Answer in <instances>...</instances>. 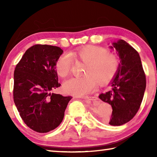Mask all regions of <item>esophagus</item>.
I'll list each match as a JSON object with an SVG mask.
<instances>
[{
  "instance_id": "obj_1",
  "label": "esophagus",
  "mask_w": 157,
  "mask_h": 157,
  "mask_svg": "<svg viewBox=\"0 0 157 157\" xmlns=\"http://www.w3.org/2000/svg\"><path fill=\"white\" fill-rule=\"evenodd\" d=\"M95 97H85L84 99L86 100H94L95 99Z\"/></svg>"
}]
</instances>
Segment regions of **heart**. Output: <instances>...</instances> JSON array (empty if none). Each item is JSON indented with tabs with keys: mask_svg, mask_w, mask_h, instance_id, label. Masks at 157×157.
<instances>
[{
	"mask_svg": "<svg viewBox=\"0 0 157 157\" xmlns=\"http://www.w3.org/2000/svg\"><path fill=\"white\" fill-rule=\"evenodd\" d=\"M73 56L86 64L82 78H72L64 83L65 91L69 94L82 96L94 91L97 82L101 85L109 83L118 69L119 60L116 55L109 52L105 48L86 46L73 52ZM73 64L68 54L61 55L56 62L58 75L65 78L71 72Z\"/></svg>",
	"mask_w": 157,
	"mask_h": 157,
	"instance_id": "1",
	"label": "heart"
}]
</instances>
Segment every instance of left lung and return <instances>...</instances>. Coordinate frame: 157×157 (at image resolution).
<instances>
[{
  "label": "left lung",
  "instance_id": "left-lung-1",
  "mask_svg": "<svg viewBox=\"0 0 157 157\" xmlns=\"http://www.w3.org/2000/svg\"><path fill=\"white\" fill-rule=\"evenodd\" d=\"M121 59L111 89L99 98L112 107L111 125L119 126L131 121L141 105L146 87L145 74L139 52L125 41L113 43Z\"/></svg>",
  "mask_w": 157,
  "mask_h": 157
}]
</instances>
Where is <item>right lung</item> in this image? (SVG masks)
I'll return each instance as SVG.
<instances>
[{
    "label": "right lung",
    "mask_w": 157,
    "mask_h": 157,
    "mask_svg": "<svg viewBox=\"0 0 157 157\" xmlns=\"http://www.w3.org/2000/svg\"><path fill=\"white\" fill-rule=\"evenodd\" d=\"M63 52L57 46L34 45L16 66L15 105L25 124L36 132L46 133L59 126L72 98L51 93L61 86L56 62Z\"/></svg>",
    "instance_id": "add662e5"
}]
</instances>
